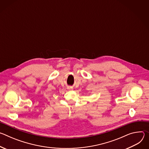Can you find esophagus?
Wrapping results in <instances>:
<instances>
[{
	"instance_id": "esophagus-1",
	"label": "esophagus",
	"mask_w": 149,
	"mask_h": 149,
	"mask_svg": "<svg viewBox=\"0 0 149 149\" xmlns=\"http://www.w3.org/2000/svg\"><path fill=\"white\" fill-rule=\"evenodd\" d=\"M68 89H70V88H68Z\"/></svg>"
}]
</instances>
